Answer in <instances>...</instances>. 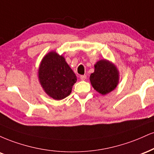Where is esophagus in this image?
Masks as SVG:
<instances>
[{
	"label": "esophagus",
	"instance_id": "34e87169",
	"mask_svg": "<svg viewBox=\"0 0 154 154\" xmlns=\"http://www.w3.org/2000/svg\"><path fill=\"white\" fill-rule=\"evenodd\" d=\"M80 78H81V80L84 81V80H86V75H81Z\"/></svg>",
	"mask_w": 154,
	"mask_h": 154
}]
</instances>
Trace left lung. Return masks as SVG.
Here are the masks:
<instances>
[{"label": "left lung", "mask_w": 154, "mask_h": 154, "mask_svg": "<svg viewBox=\"0 0 154 154\" xmlns=\"http://www.w3.org/2000/svg\"><path fill=\"white\" fill-rule=\"evenodd\" d=\"M118 80L117 68L106 60H101L96 63L94 72L90 75L92 86L102 95L113 91L117 87Z\"/></svg>", "instance_id": "left-lung-1"}]
</instances>
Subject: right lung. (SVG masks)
Masks as SVG:
<instances>
[{
    "instance_id": "right-lung-1",
    "label": "right lung",
    "mask_w": 154,
    "mask_h": 154,
    "mask_svg": "<svg viewBox=\"0 0 154 154\" xmlns=\"http://www.w3.org/2000/svg\"><path fill=\"white\" fill-rule=\"evenodd\" d=\"M39 80L48 95L56 100L66 98L71 93L77 77L65 58L55 52L48 53L42 60Z\"/></svg>"
}]
</instances>
